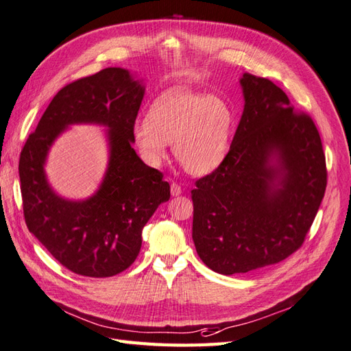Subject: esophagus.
<instances>
[{
    "label": "esophagus",
    "mask_w": 351,
    "mask_h": 351,
    "mask_svg": "<svg viewBox=\"0 0 351 351\" xmlns=\"http://www.w3.org/2000/svg\"><path fill=\"white\" fill-rule=\"evenodd\" d=\"M171 194H172V197L180 195V194H182V188H180L179 184L172 182V185H171Z\"/></svg>",
    "instance_id": "esophagus-1"
}]
</instances>
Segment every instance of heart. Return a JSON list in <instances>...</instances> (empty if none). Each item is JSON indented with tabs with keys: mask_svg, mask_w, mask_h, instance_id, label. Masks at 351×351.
Listing matches in <instances>:
<instances>
[{
	"mask_svg": "<svg viewBox=\"0 0 351 351\" xmlns=\"http://www.w3.org/2000/svg\"><path fill=\"white\" fill-rule=\"evenodd\" d=\"M236 114L228 100L182 87L167 88L152 104L147 119L132 130L145 163L159 166L173 145V156L185 172L202 176L217 169L229 154Z\"/></svg>",
	"mask_w": 351,
	"mask_h": 351,
	"instance_id": "b5f03b06",
	"label": "heart"
}]
</instances>
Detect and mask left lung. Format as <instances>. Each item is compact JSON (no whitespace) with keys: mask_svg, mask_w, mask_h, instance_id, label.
<instances>
[{"mask_svg":"<svg viewBox=\"0 0 351 351\" xmlns=\"http://www.w3.org/2000/svg\"><path fill=\"white\" fill-rule=\"evenodd\" d=\"M239 83L245 106L229 154L191 191L197 254L224 276L277 264L298 251L326 188L312 118L268 78L245 73Z\"/></svg>","mask_w":351,"mask_h":351,"instance_id":"obj_1","label":"left lung"}]
</instances>
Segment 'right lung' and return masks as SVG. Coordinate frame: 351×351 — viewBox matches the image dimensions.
<instances>
[{"instance_id": "right-lung-1", "label": "right lung", "mask_w": 351, "mask_h": 351, "mask_svg": "<svg viewBox=\"0 0 351 351\" xmlns=\"http://www.w3.org/2000/svg\"><path fill=\"white\" fill-rule=\"evenodd\" d=\"M144 92L143 82L119 66L66 84L21 150L19 175L27 229L75 274L101 278L127 269L141 250L145 223L171 198L163 175L132 149ZM75 123L105 126L110 147L101 186L92 197L78 202L56 195L44 173L51 144Z\"/></svg>"}]
</instances>
